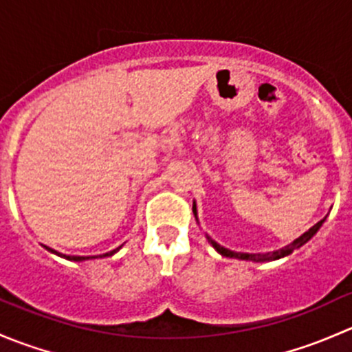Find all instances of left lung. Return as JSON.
<instances>
[{
  "mask_svg": "<svg viewBox=\"0 0 352 352\" xmlns=\"http://www.w3.org/2000/svg\"><path fill=\"white\" fill-rule=\"evenodd\" d=\"M192 211H194V216H196V219H197V209H196V202H194V204H192ZM324 221H325V218H324V219H320V221H318L317 225H314V226H311V228L308 230V232H305L303 235H301L300 239H296V240H294L293 243L286 245V247L279 248V250H274V252H265V254H245V252H233V250H228V248L221 247V245H219V243H216L214 240H212V239H209L208 235H206V239H208V242L211 243L212 247L216 248V252H218V254H221L223 257H230V258H240V261H252V262H271V261H278V258H283V257H286V255L293 254V250H296V248L303 247V245L307 243L308 240H310L311 236H314L315 233L318 232V230H320L322 223H324Z\"/></svg>",
  "mask_w": 352,
  "mask_h": 352,
  "instance_id": "obj_1",
  "label": "left lung"
}]
</instances>
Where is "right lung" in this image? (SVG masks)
Here are the masks:
<instances>
[{"instance_id": "right-lung-1", "label": "right lung", "mask_w": 352, "mask_h": 352, "mask_svg": "<svg viewBox=\"0 0 352 352\" xmlns=\"http://www.w3.org/2000/svg\"><path fill=\"white\" fill-rule=\"evenodd\" d=\"M45 247V245H44ZM120 247H122V245H120ZM120 247H117L116 250H110V252H107V254H104V255H98V257H109V255H113L116 254L117 250H119ZM47 248L49 252H52V254H56V255H59V257H63V258H67V261H74V262H81V261H88V258H98V257H81V255H65V254H59V252H56V250H52V248H49V247H45Z\"/></svg>"}]
</instances>
